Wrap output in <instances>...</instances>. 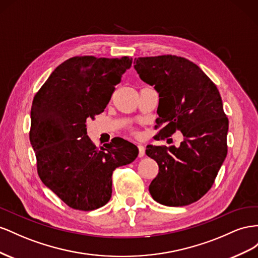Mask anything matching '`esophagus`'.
Returning a JSON list of instances; mask_svg holds the SVG:
<instances>
[{
  "mask_svg": "<svg viewBox=\"0 0 258 258\" xmlns=\"http://www.w3.org/2000/svg\"><path fill=\"white\" fill-rule=\"evenodd\" d=\"M137 147H138V151H139L138 156H139V158H143V157L145 156V146H143V145H138Z\"/></svg>",
  "mask_w": 258,
  "mask_h": 258,
  "instance_id": "1",
  "label": "esophagus"
}]
</instances>
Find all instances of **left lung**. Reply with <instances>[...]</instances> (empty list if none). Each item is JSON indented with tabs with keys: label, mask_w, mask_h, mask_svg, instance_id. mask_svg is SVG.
I'll return each instance as SVG.
<instances>
[{
	"label": "left lung",
	"mask_w": 258,
	"mask_h": 258,
	"mask_svg": "<svg viewBox=\"0 0 258 258\" xmlns=\"http://www.w3.org/2000/svg\"><path fill=\"white\" fill-rule=\"evenodd\" d=\"M134 68L144 82L159 93V137L179 131L180 146L148 145L159 174L150 186L153 200L166 207H183L208 192L227 156L228 119L216 85L186 58L163 55L138 57Z\"/></svg>",
	"instance_id": "8db88e82"
}]
</instances>
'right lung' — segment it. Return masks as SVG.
Here are the masks:
<instances>
[{
	"instance_id": "right-lung-1",
	"label": "right lung",
	"mask_w": 258,
	"mask_h": 258,
	"mask_svg": "<svg viewBox=\"0 0 258 258\" xmlns=\"http://www.w3.org/2000/svg\"><path fill=\"white\" fill-rule=\"evenodd\" d=\"M133 59L76 56L51 72L31 107L30 143L44 185L68 207L93 211L111 198L112 173L138 156L123 138L97 148L86 120L101 113Z\"/></svg>"
}]
</instances>
